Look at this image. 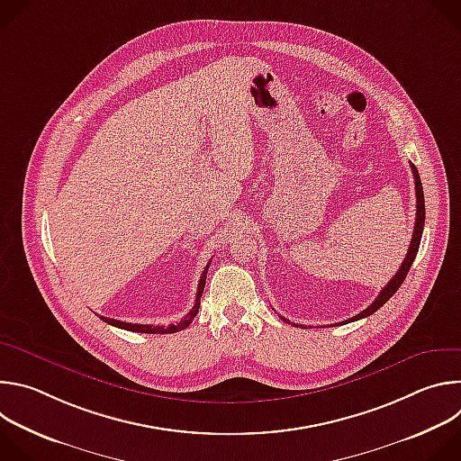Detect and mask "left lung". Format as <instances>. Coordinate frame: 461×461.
Segmentation results:
<instances>
[{"instance_id": "obj_1", "label": "left lung", "mask_w": 461, "mask_h": 461, "mask_svg": "<svg viewBox=\"0 0 461 461\" xmlns=\"http://www.w3.org/2000/svg\"><path fill=\"white\" fill-rule=\"evenodd\" d=\"M411 167H412L414 185H416V224H414V233H412V239H411L409 251H407V255H405V258H403V262H402V267H400L398 274L393 276V277L390 279V283L379 292V295L375 297V301H374L366 310H363L361 313H357V315H354V317H350L348 321H343V322H352V321L368 317V315H372L375 310H379L393 294L398 292V288L403 285V281H405V277H407V274H409V270H411V267H412V262H414V258H416V253H418L420 242H421L423 224H425V196H423V187H421L420 173H418V169H416L414 164H411ZM283 321H288V319L283 317ZM288 322H290V321H288ZM294 324H295V322H294Z\"/></svg>"}]
</instances>
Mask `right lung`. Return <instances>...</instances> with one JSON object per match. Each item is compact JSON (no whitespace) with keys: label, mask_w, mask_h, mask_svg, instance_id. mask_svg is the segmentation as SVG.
Segmentation results:
<instances>
[{"label":"right lung","mask_w":461,"mask_h":461,"mask_svg":"<svg viewBox=\"0 0 461 461\" xmlns=\"http://www.w3.org/2000/svg\"><path fill=\"white\" fill-rule=\"evenodd\" d=\"M212 265V260L206 265L203 276H201V281H199V288H196V295H194V304L193 308L185 313V317L176 322V324H169V326H153V324H137V322H123V321H116V319H111V317H102V321H105L107 324L111 326H116V328H122V330H129V332H139V334H175L178 330H184V328H187L196 312H199V306H201V297H203V292H204V286H206V276H208V268Z\"/></svg>","instance_id":"add662e5"}]
</instances>
